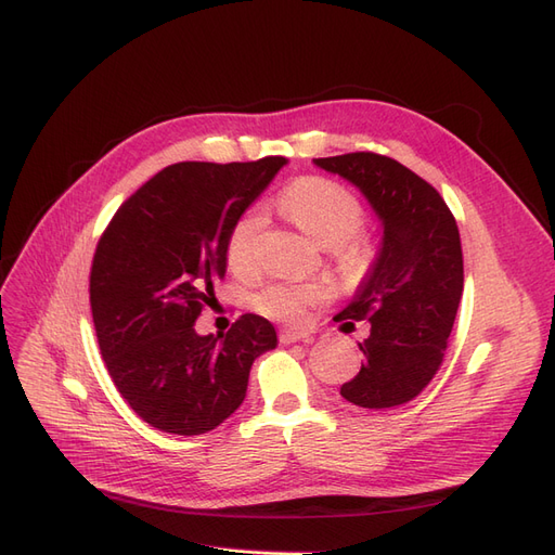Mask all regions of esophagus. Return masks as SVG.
Returning a JSON list of instances; mask_svg holds the SVG:
<instances>
[{"label": "esophagus", "mask_w": 555, "mask_h": 555, "mask_svg": "<svg viewBox=\"0 0 555 555\" xmlns=\"http://www.w3.org/2000/svg\"><path fill=\"white\" fill-rule=\"evenodd\" d=\"M298 340L310 343L312 335H310L308 331H296V328H282V331H280V343L292 345V343H298Z\"/></svg>", "instance_id": "esophagus-1"}]
</instances>
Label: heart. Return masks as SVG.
I'll list each match as a JSON object with an SVG mask.
<instances>
[{
  "label": "heart",
  "instance_id": "obj_1",
  "mask_svg": "<svg viewBox=\"0 0 555 555\" xmlns=\"http://www.w3.org/2000/svg\"><path fill=\"white\" fill-rule=\"evenodd\" d=\"M282 210L322 247H331L335 263L345 275L363 273L373 259V249L357 229L363 220V208L354 194L324 178H304L294 182L282 196ZM266 224L261 208L245 210L233 222L227 236V263L233 273L247 275L257 266V243ZM326 296L322 284L273 282L249 298V306L259 314L278 322L296 324L308 308Z\"/></svg>",
  "mask_w": 555,
  "mask_h": 555
}]
</instances>
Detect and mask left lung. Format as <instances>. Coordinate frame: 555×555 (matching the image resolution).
Here are the masks:
<instances>
[{"mask_svg":"<svg viewBox=\"0 0 555 555\" xmlns=\"http://www.w3.org/2000/svg\"><path fill=\"white\" fill-rule=\"evenodd\" d=\"M365 196L382 224L375 261L354 296L335 314L367 319L359 349L365 361L340 396L359 408H396L424 391L444 359L463 296V249L456 220L438 190L408 166L375 153L312 159Z\"/></svg>","mask_w":555,"mask_h":555,"instance_id":"8db88e82","label":"left lung"}]
</instances>
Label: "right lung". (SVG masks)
Masks as SVG:
<instances>
[{"instance_id": "add662e5", "label": "right lung", "mask_w": 555, "mask_h": 555, "mask_svg": "<svg viewBox=\"0 0 555 555\" xmlns=\"http://www.w3.org/2000/svg\"><path fill=\"white\" fill-rule=\"evenodd\" d=\"M287 164L180 162L117 208L99 238L90 306L117 391L145 424L201 435L241 408L249 367L275 349L268 319L243 314L227 333L198 335L196 317L227 273V236Z\"/></svg>"}]
</instances>
